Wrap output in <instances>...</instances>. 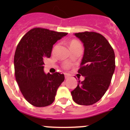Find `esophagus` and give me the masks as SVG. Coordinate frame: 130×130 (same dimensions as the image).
<instances>
[{
    "mask_svg": "<svg viewBox=\"0 0 130 130\" xmlns=\"http://www.w3.org/2000/svg\"><path fill=\"white\" fill-rule=\"evenodd\" d=\"M64 76H65V79H68V78H69V77H70V75L68 74V73H64Z\"/></svg>",
    "mask_w": 130,
    "mask_h": 130,
    "instance_id": "34e87169",
    "label": "esophagus"
}]
</instances>
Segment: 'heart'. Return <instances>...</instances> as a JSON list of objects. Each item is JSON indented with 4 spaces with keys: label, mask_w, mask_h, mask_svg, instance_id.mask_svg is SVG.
I'll use <instances>...</instances> for the list:
<instances>
[{
    "label": "heart",
    "mask_w": 130,
    "mask_h": 130,
    "mask_svg": "<svg viewBox=\"0 0 130 130\" xmlns=\"http://www.w3.org/2000/svg\"><path fill=\"white\" fill-rule=\"evenodd\" d=\"M81 45V44H80V43H79V42H77V40H72V41H70V43H69V46H70V48H72V47H75V46H76V45ZM58 45L57 44L55 47H54L53 49V53H54L55 51H56V49H57ZM68 66H69V64H65L64 67L68 68Z\"/></svg>",
    "instance_id": "1"
}]
</instances>
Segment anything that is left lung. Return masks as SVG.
Wrapping results in <instances>:
<instances>
[{
  "label": "left lung",
  "instance_id": "obj_1",
  "mask_svg": "<svg viewBox=\"0 0 130 130\" xmlns=\"http://www.w3.org/2000/svg\"><path fill=\"white\" fill-rule=\"evenodd\" d=\"M83 43L84 55L78 70L85 77L71 92L79 105H90L100 100L111 83L115 69L113 49L104 36L94 32L75 33Z\"/></svg>",
  "mask_w": 130,
  "mask_h": 130
}]
</instances>
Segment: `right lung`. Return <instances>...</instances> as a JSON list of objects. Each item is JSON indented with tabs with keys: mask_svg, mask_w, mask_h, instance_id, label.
Wrapping results in <instances>:
<instances>
[{
	"mask_svg": "<svg viewBox=\"0 0 130 130\" xmlns=\"http://www.w3.org/2000/svg\"><path fill=\"white\" fill-rule=\"evenodd\" d=\"M67 35L46 28H34L19 42L14 55L15 75L21 92L28 103L45 107L54 102L64 74H47L43 71V58L51 57L53 45Z\"/></svg>",
	"mask_w": 130,
	"mask_h": 130,
	"instance_id": "obj_1",
	"label": "right lung"
}]
</instances>
